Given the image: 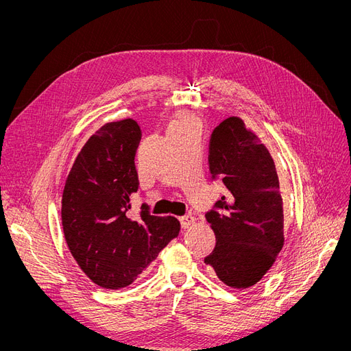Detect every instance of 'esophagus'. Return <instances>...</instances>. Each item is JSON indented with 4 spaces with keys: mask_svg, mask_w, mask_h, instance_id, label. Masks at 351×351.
I'll return each mask as SVG.
<instances>
[{
    "mask_svg": "<svg viewBox=\"0 0 351 351\" xmlns=\"http://www.w3.org/2000/svg\"><path fill=\"white\" fill-rule=\"evenodd\" d=\"M179 220H180V225H182V228H183V229H189V228H191V226H193V225H195V222H196V219H195L193 216H191V215L182 216Z\"/></svg>",
    "mask_w": 351,
    "mask_h": 351,
    "instance_id": "esophagus-1",
    "label": "esophagus"
}]
</instances>
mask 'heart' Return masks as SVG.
Returning a JSON list of instances; mask_svg holds the SVG:
<instances>
[{"label":"heart","mask_w":351,"mask_h":351,"mask_svg":"<svg viewBox=\"0 0 351 351\" xmlns=\"http://www.w3.org/2000/svg\"><path fill=\"white\" fill-rule=\"evenodd\" d=\"M189 128H197L196 119L189 115H182L173 119L169 126V129H189Z\"/></svg>","instance_id":"1"}]
</instances>
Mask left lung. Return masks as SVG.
I'll use <instances>...</instances> for the list:
<instances>
[{"label":"left lung","instance_id":"1","mask_svg":"<svg viewBox=\"0 0 351 351\" xmlns=\"http://www.w3.org/2000/svg\"><path fill=\"white\" fill-rule=\"evenodd\" d=\"M209 171L228 192L206 213L216 246L205 263L225 285L247 289L273 266L285 243L279 176L267 147L237 117L213 129Z\"/></svg>","mask_w":351,"mask_h":351}]
</instances>
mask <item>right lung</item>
I'll list each match as a JSON object with an SVG mask.
<instances>
[{"instance_id": "right-lung-1", "label": "right lung", "mask_w": 351, "mask_h": 351, "mask_svg": "<svg viewBox=\"0 0 351 351\" xmlns=\"http://www.w3.org/2000/svg\"><path fill=\"white\" fill-rule=\"evenodd\" d=\"M141 128L134 119L101 126L82 146L62 193V229L73 259L95 285L117 290L134 283L179 234L173 216L159 217L142 205L129 217L139 188L135 154Z\"/></svg>"}]
</instances>
